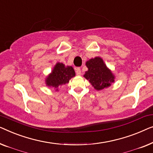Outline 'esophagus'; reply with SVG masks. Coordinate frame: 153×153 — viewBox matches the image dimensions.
Wrapping results in <instances>:
<instances>
[{"label":"esophagus","mask_w":153,"mask_h":153,"mask_svg":"<svg viewBox=\"0 0 153 153\" xmlns=\"http://www.w3.org/2000/svg\"><path fill=\"white\" fill-rule=\"evenodd\" d=\"M76 74L77 75V76H80V75H81L80 68H76Z\"/></svg>","instance_id":"1"}]
</instances>
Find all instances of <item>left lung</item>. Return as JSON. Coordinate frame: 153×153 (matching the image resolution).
I'll list each match as a JSON object with an SVG mask.
<instances>
[{"label":"left lung","instance_id":"left-lung-1","mask_svg":"<svg viewBox=\"0 0 153 153\" xmlns=\"http://www.w3.org/2000/svg\"><path fill=\"white\" fill-rule=\"evenodd\" d=\"M86 65L88 71H86L84 77L90 82L96 89L101 90L109 87L114 81L113 74L107 68L100 57L91 59L87 62Z\"/></svg>","mask_w":153,"mask_h":153}]
</instances>
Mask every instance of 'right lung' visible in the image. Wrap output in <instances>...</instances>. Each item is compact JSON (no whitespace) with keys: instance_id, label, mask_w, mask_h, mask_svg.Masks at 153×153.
I'll use <instances>...</instances> for the list:
<instances>
[{"instance_id":"add662e5","label":"right lung","mask_w":153,"mask_h":153,"mask_svg":"<svg viewBox=\"0 0 153 153\" xmlns=\"http://www.w3.org/2000/svg\"><path fill=\"white\" fill-rule=\"evenodd\" d=\"M76 76L72 66H65L62 63L56 64L52 74L46 79V85L49 87L57 88L58 86L68 83L71 77ZM57 90V89H56Z\"/></svg>"}]
</instances>
